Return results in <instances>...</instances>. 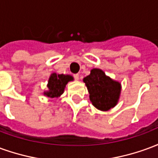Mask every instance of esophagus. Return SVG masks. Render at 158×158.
Returning a JSON list of instances; mask_svg holds the SVG:
<instances>
[{
    "mask_svg": "<svg viewBox=\"0 0 158 158\" xmlns=\"http://www.w3.org/2000/svg\"><path fill=\"white\" fill-rule=\"evenodd\" d=\"M73 78L75 80H79V75L78 73H76V74H73Z\"/></svg>",
    "mask_w": 158,
    "mask_h": 158,
    "instance_id": "obj_1",
    "label": "esophagus"
}]
</instances>
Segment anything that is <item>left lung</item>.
Segmentation results:
<instances>
[{
	"mask_svg": "<svg viewBox=\"0 0 158 158\" xmlns=\"http://www.w3.org/2000/svg\"><path fill=\"white\" fill-rule=\"evenodd\" d=\"M93 106L102 111H107L118 102L121 85L105 74L102 70L93 69L90 74L84 79Z\"/></svg>",
	"mask_w": 158,
	"mask_h": 158,
	"instance_id": "obj_1",
	"label": "left lung"
}]
</instances>
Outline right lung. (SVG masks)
<instances>
[{
    "label": "right lung",
    "mask_w": 158,
    "mask_h": 158,
    "mask_svg": "<svg viewBox=\"0 0 158 158\" xmlns=\"http://www.w3.org/2000/svg\"><path fill=\"white\" fill-rule=\"evenodd\" d=\"M73 79V77L70 75L52 73L49 79L48 85H47L49 91L45 92V95L51 98L58 97L63 93L64 88L68 82Z\"/></svg>",
    "instance_id": "obj_1"
}]
</instances>
